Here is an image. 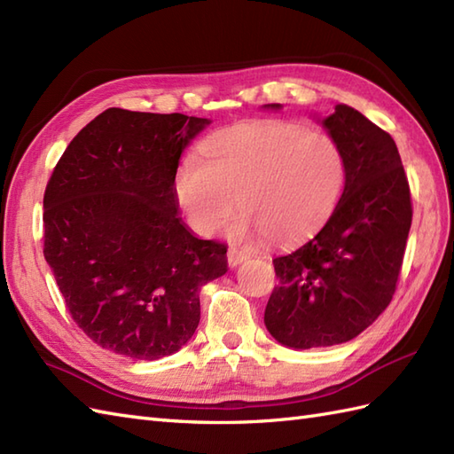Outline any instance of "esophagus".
Masks as SVG:
<instances>
[{"label": "esophagus", "instance_id": "esophagus-1", "mask_svg": "<svg viewBox=\"0 0 454 454\" xmlns=\"http://www.w3.org/2000/svg\"><path fill=\"white\" fill-rule=\"evenodd\" d=\"M248 257H250L248 252H244V250H239V248H235V247H231L229 252H227V263H229V267H237V265L242 263L244 260H248Z\"/></svg>", "mask_w": 454, "mask_h": 454}]
</instances>
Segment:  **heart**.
Here are the masks:
<instances>
[{"label":"heart","instance_id":"1","mask_svg":"<svg viewBox=\"0 0 454 454\" xmlns=\"http://www.w3.org/2000/svg\"><path fill=\"white\" fill-rule=\"evenodd\" d=\"M204 156H183L174 192L194 231L207 235L237 207L235 237L262 235L290 244L311 235L338 206L346 187L344 146L328 131L300 121L262 120L215 133Z\"/></svg>","mask_w":454,"mask_h":454}]
</instances>
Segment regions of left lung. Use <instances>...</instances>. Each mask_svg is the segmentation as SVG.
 <instances>
[{"mask_svg":"<svg viewBox=\"0 0 454 454\" xmlns=\"http://www.w3.org/2000/svg\"><path fill=\"white\" fill-rule=\"evenodd\" d=\"M323 126L344 146L346 187L325 227L273 260L278 285L263 318L277 341L296 349L344 344L376 321L395 294L412 223L407 174L389 133L348 105Z\"/></svg>","mask_w":454,"mask_h":454,"instance_id":"1","label":"left lung"}]
</instances>
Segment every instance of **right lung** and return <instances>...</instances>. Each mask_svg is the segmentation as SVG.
I'll list each match as a JSON object with an SVG mask.
<instances>
[{"label":"right lung","mask_w":454,"mask_h":454,"mask_svg":"<svg viewBox=\"0 0 454 454\" xmlns=\"http://www.w3.org/2000/svg\"><path fill=\"white\" fill-rule=\"evenodd\" d=\"M210 120L108 108L70 141L43 194V255L97 346L154 361L187 344L227 247L181 223L174 177Z\"/></svg>","instance_id":"add662e5"}]
</instances>
